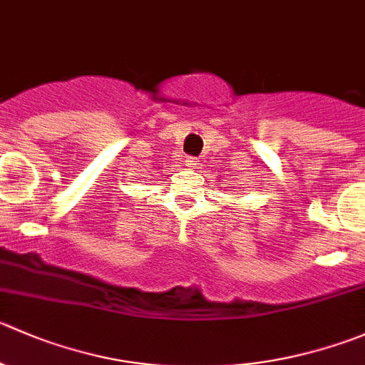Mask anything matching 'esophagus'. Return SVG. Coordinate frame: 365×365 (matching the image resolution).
Here are the masks:
<instances>
[{
    "mask_svg": "<svg viewBox=\"0 0 365 365\" xmlns=\"http://www.w3.org/2000/svg\"><path fill=\"white\" fill-rule=\"evenodd\" d=\"M187 165H189V168H197V165H200V158L189 157L187 158Z\"/></svg>",
    "mask_w": 365,
    "mask_h": 365,
    "instance_id": "34e87169",
    "label": "esophagus"
}]
</instances>
